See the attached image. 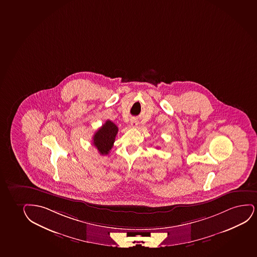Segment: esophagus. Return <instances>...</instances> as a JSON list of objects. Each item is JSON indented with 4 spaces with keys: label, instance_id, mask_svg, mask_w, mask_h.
I'll list each match as a JSON object with an SVG mask.
<instances>
[{
    "label": "esophagus",
    "instance_id": "obj_1",
    "mask_svg": "<svg viewBox=\"0 0 257 257\" xmlns=\"http://www.w3.org/2000/svg\"><path fill=\"white\" fill-rule=\"evenodd\" d=\"M130 126L131 127H137L138 126V120L136 119V118H132L131 120H130Z\"/></svg>",
    "mask_w": 257,
    "mask_h": 257
}]
</instances>
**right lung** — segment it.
I'll return each mask as SVG.
<instances>
[{"label": "right lung", "instance_id": "1", "mask_svg": "<svg viewBox=\"0 0 257 257\" xmlns=\"http://www.w3.org/2000/svg\"><path fill=\"white\" fill-rule=\"evenodd\" d=\"M118 133V127L111 120L106 122L94 133L93 144L97 149L101 156H107L114 145L115 137Z\"/></svg>", "mask_w": 257, "mask_h": 257}]
</instances>
